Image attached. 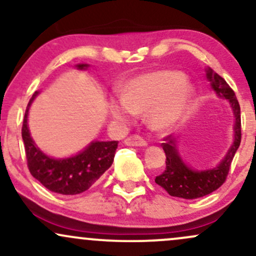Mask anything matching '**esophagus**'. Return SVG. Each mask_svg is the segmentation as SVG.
<instances>
[{"label": "esophagus", "mask_w": 256, "mask_h": 256, "mask_svg": "<svg viewBox=\"0 0 256 256\" xmlns=\"http://www.w3.org/2000/svg\"><path fill=\"white\" fill-rule=\"evenodd\" d=\"M124 143L128 146H146V140H143V138H140V136H136V134L126 138Z\"/></svg>", "instance_id": "34e87169"}]
</instances>
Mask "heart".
I'll use <instances>...</instances> for the list:
<instances>
[{
  "instance_id": "obj_1",
  "label": "heart",
  "mask_w": 256,
  "mask_h": 256,
  "mask_svg": "<svg viewBox=\"0 0 256 256\" xmlns=\"http://www.w3.org/2000/svg\"><path fill=\"white\" fill-rule=\"evenodd\" d=\"M192 96V85L182 72L164 70L148 73L131 80L122 98L110 100V116L119 122H128L134 113L146 112L152 128L166 130L183 116Z\"/></svg>"
}]
</instances>
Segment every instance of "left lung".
Returning a JSON list of instances; mask_svg holds the SVG:
<instances>
[{
	"label": "left lung",
	"instance_id": "8db88e82",
	"mask_svg": "<svg viewBox=\"0 0 256 256\" xmlns=\"http://www.w3.org/2000/svg\"><path fill=\"white\" fill-rule=\"evenodd\" d=\"M206 77L210 82V86L220 98L230 102L234 113V143L219 165L208 170H194L184 162L178 152L177 140L172 136L165 138L162 149L166 154V170L162 174L155 178V183L160 185L171 196L192 200L204 198L216 192L226 180L230 166L240 144V108L234 90L228 86L225 79L210 67L206 70Z\"/></svg>",
	"mask_w": 256,
	"mask_h": 256
}]
</instances>
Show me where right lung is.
Listing matches in <instances>:
<instances>
[{"label": "right lung", "mask_w": 256, "mask_h": 256, "mask_svg": "<svg viewBox=\"0 0 256 256\" xmlns=\"http://www.w3.org/2000/svg\"><path fill=\"white\" fill-rule=\"evenodd\" d=\"M76 67L78 70H86L89 64H79ZM38 94L40 92L36 91L28 102L22 128L30 173L32 177L52 192L61 195H77L84 192L112 166L118 148V140H94L84 150L71 158L48 156L36 146L28 126V110Z\"/></svg>", "instance_id": "right-lung-1"}]
</instances>
